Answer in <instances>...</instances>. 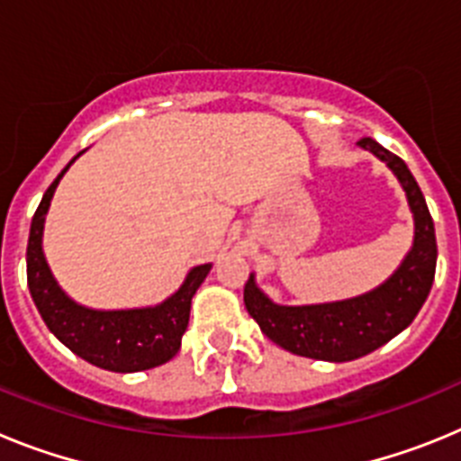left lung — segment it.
<instances>
[{"mask_svg": "<svg viewBox=\"0 0 461 461\" xmlns=\"http://www.w3.org/2000/svg\"><path fill=\"white\" fill-rule=\"evenodd\" d=\"M360 148L385 161L404 186L415 221L413 249L383 286L344 303L284 307L263 295L249 276L244 284V307L267 339L295 356L346 362L376 351L415 319L434 284L437 235L420 186L404 161L376 140L362 138Z\"/></svg>", "mask_w": 461, "mask_h": 461, "instance_id": "obj_1", "label": "left lung"}]
</instances>
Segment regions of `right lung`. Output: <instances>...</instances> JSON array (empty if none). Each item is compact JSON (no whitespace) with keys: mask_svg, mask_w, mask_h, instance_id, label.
<instances>
[{"mask_svg":"<svg viewBox=\"0 0 461 461\" xmlns=\"http://www.w3.org/2000/svg\"><path fill=\"white\" fill-rule=\"evenodd\" d=\"M78 157H73L68 166ZM68 166L48 186L32 219L27 242V284L36 309L57 339L96 367L120 374L158 367L180 351L182 335L189 325L191 297L207 276L210 266L194 267L180 291L157 307L96 312L73 303L52 279L41 249L46 212Z\"/></svg>","mask_w":461,"mask_h":461,"instance_id":"1","label":"right lung"}]
</instances>
